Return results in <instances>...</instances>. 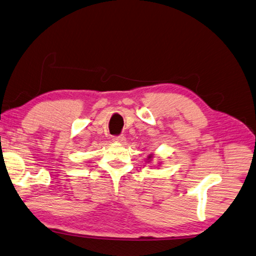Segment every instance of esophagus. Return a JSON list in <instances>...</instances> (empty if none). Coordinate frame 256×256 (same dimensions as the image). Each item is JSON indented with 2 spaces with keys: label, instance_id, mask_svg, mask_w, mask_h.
Returning <instances> with one entry per match:
<instances>
[{
  "label": "esophagus",
  "instance_id": "34e87169",
  "mask_svg": "<svg viewBox=\"0 0 256 256\" xmlns=\"http://www.w3.org/2000/svg\"><path fill=\"white\" fill-rule=\"evenodd\" d=\"M113 140H114V142H118V143H124L125 138L123 136V135H114Z\"/></svg>",
  "mask_w": 256,
  "mask_h": 256
}]
</instances>
